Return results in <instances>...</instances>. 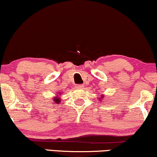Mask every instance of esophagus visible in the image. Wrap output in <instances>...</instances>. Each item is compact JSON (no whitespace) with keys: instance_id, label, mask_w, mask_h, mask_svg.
<instances>
[{"instance_id":"obj_1","label":"esophagus","mask_w":157,"mask_h":157,"mask_svg":"<svg viewBox=\"0 0 157 157\" xmlns=\"http://www.w3.org/2000/svg\"><path fill=\"white\" fill-rule=\"evenodd\" d=\"M84 87V86L82 84H80V85H77L76 86V88L77 89H82V88Z\"/></svg>"}]
</instances>
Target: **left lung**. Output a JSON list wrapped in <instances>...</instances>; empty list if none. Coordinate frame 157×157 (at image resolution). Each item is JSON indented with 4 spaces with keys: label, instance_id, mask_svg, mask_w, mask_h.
<instances>
[{
    "label": "left lung",
    "instance_id": "obj_1",
    "mask_svg": "<svg viewBox=\"0 0 157 157\" xmlns=\"http://www.w3.org/2000/svg\"><path fill=\"white\" fill-rule=\"evenodd\" d=\"M102 96H101V97H100V98H102Z\"/></svg>",
    "mask_w": 157,
    "mask_h": 157
}]
</instances>
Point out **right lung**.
Listing matches in <instances>:
<instances>
[{"mask_svg": "<svg viewBox=\"0 0 157 157\" xmlns=\"http://www.w3.org/2000/svg\"><path fill=\"white\" fill-rule=\"evenodd\" d=\"M60 99L58 97H54V102L53 103H57V104H59L60 102Z\"/></svg>", "mask_w": 157, "mask_h": 157, "instance_id": "add662e5", "label": "right lung"}]
</instances>
